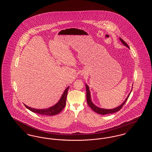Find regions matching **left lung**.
<instances>
[{
    "instance_id": "8db88e82",
    "label": "left lung",
    "mask_w": 152,
    "mask_h": 152,
    "mask_svg": "<svg viewBox=\"0 0 152 152\" xmlns=\"http://www.w3.org/2000/svg\"><path fill=\"white\" fill-rule=\"evenodd\" d=\"M120 41L122 42V43H123L124 45H125L126 47H127L128 48H129L128 45L126 43V42H124L121 38L120 37ZM86 91H87V101L88 105H89V107L92 109L95 112H96V113H99V114H100V115H107V114L113 113H116L117 112L119 111L121 109L123 108V105L125 104V103L126 102V101H127V100H128V97H129V95H130V93H131V92H132V90H131L129 94L127 96V97L126 98L125 100L120 105H119L118 107H116L115 108L112 109H106L100 108H99V107H97V106H96L94 104V103L91 101V93H90V91H89V87L88 86V85H87V84H86Z\"/></svg>"
}]
</instances>
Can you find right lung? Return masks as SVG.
<instances>
[{
  "label": "right lung",
  "mask_w": 152,
  "mask_h": 152,
  "mask_svg": "<svg viewBox=\"0 0 152 152\" xmlns=\"http://www.w3.org/2000/svg\"><path fill=\"white\" fill-rule=\"evenodd\" d=\"M69 87H68L64 91V93L62 94L60 99L58 101L55 105L51 107L50 108L47 109H39L32 108L27 106L24 104L25 107L30 110L31 112L36 113L37 114L45 115V116H53L56 115L60 112H61V110L65 107L66 105V99L68 94V91L69 89Z\"/></svg>",
  "instance_id": "obj_1"
}]
</instances>
